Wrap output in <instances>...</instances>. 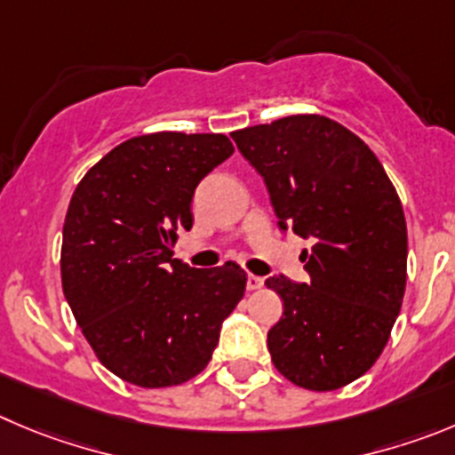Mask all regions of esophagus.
<instances>
[{"mask_svg": "<svg viewBox=\"0 0 455 455\" xmlns=\"http://www.w3.org/2000/svg\"><path fill=\"white\" fill-rule=\"evenodd\" d=\"M265 285V280L260 278V275H253V274H249L247 275V290H260V287Z\"/></svg>", "mask_w": 455, "mask_h": 455, "instance_id": "obj_1", "label": "esophagus"}]
</instances>
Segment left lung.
Wrapping results in <instances>:
<instances>
[{
    "label": "left lung",
    "instance_id": "left-lung-1",
    "mask_svg": "<svg viewBox=\"0 0 455 455\" xmlns=\"http://www.w3.org/2000/svg\"><path fill=\"white\" fill-rule=\"evenodd\" d=\"M265 180L283 233L312 240L307 283L275 274L283 299L267 332L280 375L307 390L359 379L384 350L406 287L402 202L371 148L325 116H287L231 134Z\"/></svg>",
    "mask_w": 455,
    "mask_h": 455
}]
</instances>
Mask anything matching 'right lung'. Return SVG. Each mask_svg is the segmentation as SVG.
Returning a JSON list of instances; mask_svg holds the SVG:
<instances>
[{
  "label": "right lung",
  "mask_w": 455,
  "mask_h": 455,
  "mask_svg": "<svg viewBox=\"0 0 455 455\" xmlns=\"http://www.w3.org/2000/svg\"><path fill=\"white\" fill-rule=\"evenodd\" d=\"M233 155L224 134L156 132L121 143L76 188L62 228V291L108 371L141 388L208 366L247 274L172 258L195 188Z\"/></svg>",
  "instance_id": "obj_1"
}]
</instances>
